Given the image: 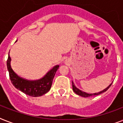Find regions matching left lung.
Segmentation results:
<instances>
[{
    "label": "left lung",
    "instance_id": "left-lung-1",
    "mask_svg": "<svg viewBox=\"0 0 123 123\" xmlns=\"http://www.w3.org/2000/svg\"><path fill=\"white\" fill-rule=\"evenodd\" d=\"M111 85H112V83H111V84H110V85H109V86H108L107 88H106V89H103V91H100V92H96V93H93V94H89V93H87V92H84V91H81V90H80L79 89H78V88L76 87V86L74 85V83L72 82V87H73V91L75 92V93L77 94H78V95L81 96H82V97H85V98L90 97V96H96V95H98V94H99L103 93V92H104L107 91V90H108V89H109V88L111 87Z\"/></svg>",
    "mask_w": 123,
    "mask_h": 123
}]
</instances>
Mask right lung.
<instances>
[{"label": "right lung", "instance_id": "obj_1", "mask_svg": "<svg viewBox=\"0 0 123 123\" xmlns=\"http://www.w3.org/2000/svg\"><path fill=\"white\" fill-rule=\"evenodd\" d=\"M7 67L9 78L12 85L20 91L32 97H38L43 95L50 91L52 81L59 66H55L44 77L37 80H29L19 77L12 70L11 66V57L9 54L7 61Z\"/></svg>", "mask_w": 123, "mask_h": 123}]
</instances>
